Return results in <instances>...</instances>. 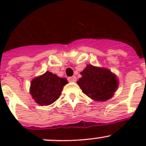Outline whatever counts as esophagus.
<instances>
[{
  "label": "esophagus",
  "instance_id": "esophagus-1",
  "mask_svg": "<svg viewBox=\"0 0 146 146\" xmlns=\"http://www.w3.org/2000/svg\"><path fill=\"white\" fill-rule=\"evenodd\" d=\"M76 80H77V78H76L75 76H73V77H70L68 78V80L69 81V82H75Z\"/></svg>",
  "mask_w": 146,
  "mask_h": 146
}]
</instances>
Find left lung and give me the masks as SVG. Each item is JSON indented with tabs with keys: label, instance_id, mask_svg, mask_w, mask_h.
Instances as JSON below:
<instances>
[{
	"label": "left lung",
	"instance_id": "1",
	"mask_svg": "<svg viewBox=\"0 0 146 146\" xmlns=\"http://www.w3.org/2000/svg\"><path fill=\"white\" fill-rule=\"evenodd\" d=\"M77 83L86 96L96 102L111 99L118 87V77L110 69L88 64Z\"/></svg>",
	"mask_w": 146,
	"mask_h": 146
}]
</instances>
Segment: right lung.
Instances as JSON below:
<instances>
[{"label":"right lung","mask_w":146,"mask_h":146,"mask_svg":"<svg viewBox=\"0 0 146 146\" xmlns=\"http://www.w3.org/2000/svg\"><path fill=\"white\" fill-rule=\"evenodd\" d=\"M68 83L66 78H61L48 71L31 80L30 94L35 102L39 105H50L60 96L64 86Z\"/></svg>","instance_id":"obj_1"}]
</instances>
